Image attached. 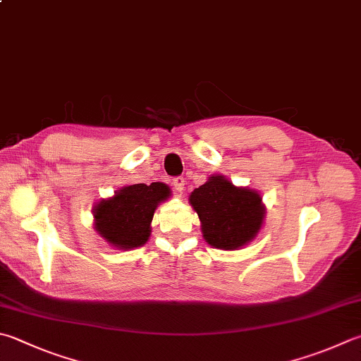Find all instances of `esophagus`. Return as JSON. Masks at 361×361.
Returning a JSON list of instances; mask_svg holds the SVG:
<instances>
[{
  "instance_id": "esophagus-1",
  "label": "esophagus",
  "mask_w": 361,
  "mask_h": 361,
  "mask_svg": "<svg viewBox=\"0 0 361 361\" xmlns=\"http://www.w3.org/2000/svg\"><path fill=\"white\" fill-rule=\"evenodd\" d=\"M173 185H174L176 192H178L179 195H182L183 188H185V180H183V178H174L173 179Z\"/></svg>"
}]
</instances>
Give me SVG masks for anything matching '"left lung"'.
<instances>
[{"label": "left lung", "instance_id": "obj_1", "mask_svg": "<svg viewBox=\"0 0 361 361\" xmlns=\"http://www.w3.org/2000/svg\"><path fill=\"white\" fill-rule=\"evenodd\" d=\"M200 216L201 233L210 247L234 251L253 242L265 219L262 196L253 188L237 187L226 176L212 174L188 198Z\"/></svg>", "mask_w": 361, "mask_h": 361}]
</instances>
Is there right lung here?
<instances>
[{
	"instance_id": "right-lung-1",
	"label": "right lung",
	"mask_w": 361,
	"mask_h": 361,
	"mask_svg": "<svg viewBox=\"0 0 361 361\" xmlns=\"http://www.w3.org/2000/svg\"><path fill=\"white\" fill-rule=\"evenodd\" d=\"M171 196L163 182L133 183L94 204V229L111 247L128 251L142 247L151 237V223L159 204Z\"/></svg>"
}]
</instances>
